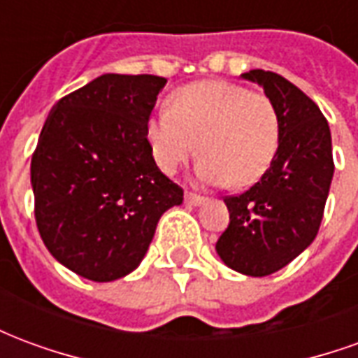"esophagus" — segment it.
Here are the masks:
<instances>
[{
    "instance_id": "1",
    "label": "esophagus",
    "mask_w": 358,
    "mask_h": 358,
    "mask_svg": "<svg viewBox=\"0 0 358 358\" xmlns=\"http://www.w3.org/2000/svg\"><path fill=\"white\" fill-rule=\"evenodd\" d=\"M186 203H189V205H201V203H205V197L199 194H194V192H187Z\"/></svg>"
}]
</instances>
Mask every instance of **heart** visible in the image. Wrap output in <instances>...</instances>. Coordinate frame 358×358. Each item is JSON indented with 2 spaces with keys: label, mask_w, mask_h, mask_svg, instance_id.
<instances>
[{
  "label": "heart",
  "mask_w": 358,
  "mask_h": 358,
  "mask_svg": "<svg viewBox=\"0 0 358 358\" xmlns=\"http://www.w3.org/2000/svg\"><path fill=\"white\" fill-rule=\"evenodd\" d=\"M145 140L164 174H174L199 148V178L245 187L276 157L280 115L263 92L226 80L194 82L169 95V110L149 115Z\"/></svg>",
  "instance_id": "b5f03b06"
}]
</instances>
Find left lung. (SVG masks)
Instances as JSON below:
<instances>
[{
    "instance_id": "8db88e82",
    "label": "left lung",
    "mask_w": 358,
    "mask_h": 358,
    "mask_svg": "<svg viewBox=\"0 0 358 358\" xmlns=\"http://www.w3.org/2000/svg\"><path fill=\"white\" fill-rule=\"evenodd\" d=\"M280 115V145L261 180L240 195L224 197L230 224L217 253L230 268L268 276L313 243L324 217L334 176L328 120L308 95L284 76L249 71Z\"/></svg>"
}]
</instances>
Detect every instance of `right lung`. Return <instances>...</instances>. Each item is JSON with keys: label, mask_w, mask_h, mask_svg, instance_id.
<instances>
[{"label": "right lung", "mask_w": 358, "mask_h": 358, "mask_svg": "<svg viewBox=\"0 0 358 358\" xmlns=\"http://www.w3.org/2000/svg\"><path fill=\"white\" fill-rule=\"evenodd\" d=\"M164 84L153 74H103L61 97L45 118L30 163L36 224L51 255L78 276L130 274L161 215L184 201L145 140Z\"/></svg>", "instance_id": "1"}]
</instances>
